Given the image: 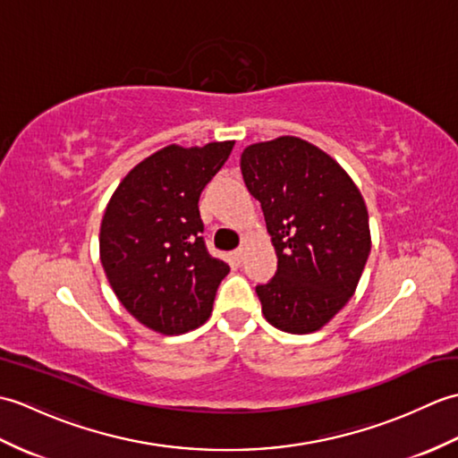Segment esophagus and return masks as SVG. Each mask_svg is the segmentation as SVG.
<instances>
[{"mask_svg":"<svg viewBox=\"0 0 458 458\" xmlns=\"http://www.w3.org/2000/svg\"><path fill=\"white\" fill-rule=\"evenodd\" d=\"M246 242H242L240 244V248H236V251H234V258H236V261H242L244 259V256H246Z\"/></svg>","mask_w":458,"mask_h":458,"instance_id":"34e87169","label":"esophagus"}]
</instances>
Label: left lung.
Here are the masks:
<instances>
[{
	"label": "left lung",
	"instance_id": "1",
	"mask_svg": "<svg viewBox=\"0 0 458 458\" xmlns=\"http://www.w3.org/2000/svg\"><path fill=\"white\" fill-rule=\"evenodd\" d=\"M240 167L277 254L276 276L256 287L261 310L279 330L313 333L348 303L364 271L362 194L333 157L289 135L250 145Z\"/></svg>",
	"mask_w": 458,
	"mask_h": 458
}]
</instances>
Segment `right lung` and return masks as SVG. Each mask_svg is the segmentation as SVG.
Segmentation results:
<instances>
[{
	"label": "right lung",
	"instance_id": "add662e5",
	"mask_svg": "<svg viewBox=\"0 0 458 458\" xmlns=\"http://www.w3.org/2000/svg\"><path fill=\"white\" fill-rule=\"evenodd\" d=\"M234 141L169 145L125 174L106 207L100 259L120 303L151 330L182 335L210 317L228 264L208 254L199 199Z\"/></svg>",
	"mask_w": 458,
	"mask_h": 458
}]
</instances>
